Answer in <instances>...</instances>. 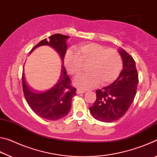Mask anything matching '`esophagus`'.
<instances>
[{"instance_id": "34e87169", "label": "esophagus", "mask_w": 157, "mask_h": 157, "mask_svg": "<svg viewBox=\"0 0 157 157\" xmlns=\"http://www.w3.org/2000/svg\"><path fill=\"white\" fill-rule=\"evenodd\" d=\"M84 92H85V91H84V90H81V89H77V91H76L77 94H83V93H84Z\"/></svg>"}]
</instances>
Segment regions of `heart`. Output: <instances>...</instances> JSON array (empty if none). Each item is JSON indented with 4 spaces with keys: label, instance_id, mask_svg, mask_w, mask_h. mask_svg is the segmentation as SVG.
Here are the masks:
<instances>
[{
    "label": "heart",
    "instance_id": "b5f03b06",
    "mask_svg": "<svg viewBox=\"0 0 157 157\" xmlns=\"http://www.w3.org/2000/svg\"><path fill=\"white\" fill-rule=\"evenodd\" d=\"M75 52L69 50L64 57V64L68 73L77 77L84 71L88 73L77 78L75 84L82 89L96 86L100 83L107 86L112 83L123 68V60L118 52L107 49L102 45L88 43L76 47Z\"/></svg>",
    "mask_w": 157,
    "mask_h": 157
}]
</instances>
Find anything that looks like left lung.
Instances as JSON below:
<instances>
[{
  "mask_svg": "<svg viewBox=\"0 0 157 157\" xmlns=\"http://www.w3.org/2000/svg\"><path fill=\"white\" fill-rule=\"evenodd\" d=\"M118 52L123 59V71L112 84L96 90V100L89 107L92 116L105 123L116 121L125 114L134 101L139 83L133 57L122 48Z\"/></svg>",
  "mask_w": 157,
  "mask_h": 157,
  "instance_id": "obj_1",
  "label": "left lung"
}]
</instances>
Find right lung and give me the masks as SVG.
I'll return each mask as SVG.
<instances>
[{"instance_id":"1","label":"right lung","mask_w":157,"mask_h":157,"mask_svg":"<svg viewBox=\"0 0 157 157\" xmlns=\"http://www.w3.org/2000/svg\"><path fill=\"white\" fill-rule=\"evenodd\" d=\"M68 36L55 34L45 39L34 46L36 48L49 46L54 48L62 59V71L59 78L53 86L45 91L33 90L26 83L24 73L22 74L23 91L28 105L34 113L41 118L50 121H56L67 115L71 108V101L76 95V89L71 84V79L66 73L63 66V58L67 49L66 39Z\"/></svg>"}]
</instances>
